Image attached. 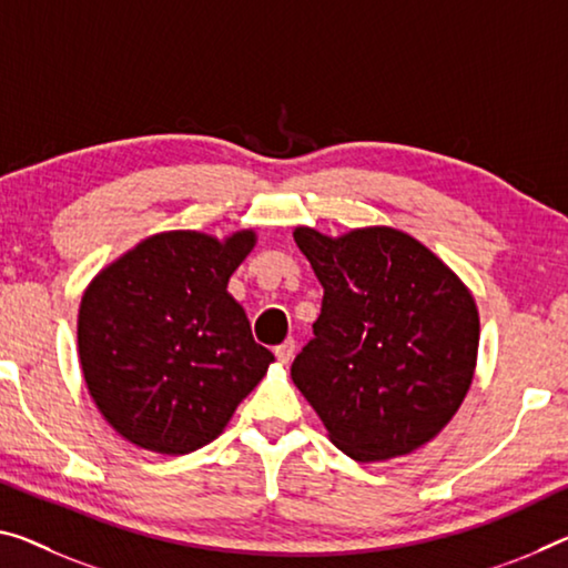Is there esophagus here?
Here are the masks:
<instances>
[{
	"instance_id": "obj_1",
	"label": "esophagus",
	"mask_w": 568,
	"mask_h": 568,
	"mask_svg": "<svg viewBox=\"0 0 568 568\" xmlns=\"http://www.w3.org/2000/svg\"><path fill=\"white\" fill-rule=\"evenodd\" d=\"M294 353H296V345H294V339H286V343H282V345H276L274 347V355H276V361L278 363H292V357H294Z\"/></svg>"
}]
</instances>
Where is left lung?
Instances as JSON below:
<instances>
[{
	"label": "left lung",
	"mask_w": 568,
	"mask_h": 568,
	"mask_svg": "<svg viewBox=\"0 0 568 568\" xmlns=\"http://www.w3.org/2000/svg\"><path fill=\"white\" fill-rule=\"evenodd\" d=\"M320 278L314 337L292 381L355 462L412 455L465 400L479 317L473 294L424 243L386 225L329 239L296 229Z\"/></svg>",
	"instance_id": "obj_1"
}]
</instances>
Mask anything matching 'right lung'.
I'll use <instances>...</instances> for the list:
<instances>
[{"label": "right lung", "instance_id": "1", "mask_svg": "<svg viewBox=\"0 0 568 568\" xmlns=\"http://www.w3.org/2000/svg\"><path fill=\"white\" fill-rule=\"evenodd\" d=\"M254 243V231L156 233L89 284L78 312L83 378L126 442L160 455L205 447L266 375L274 355L229 294Z\"/></svg>", "mask_w": 568, "mask_h": 568}]
</instances>
